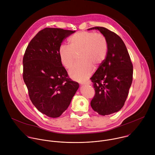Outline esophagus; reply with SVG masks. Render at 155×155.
I'll return each instance as SVG.
<instances>
[{
  "label": "esophagus",
  "instance_id": "obj_1",
  "mask_svg": "<svg viewBox=\"0 0 155 155\" xmlns=\"http://www.w3.org/2000/svg\"><path fill=\"white\" fill-rule=\"evenodd\" d=\"M91 84V83L90 82V81H87V82H86V83H81V84Z\"/></svg>",
  "mask_w": 155,
  "mask_h": 155
}]
</instances>
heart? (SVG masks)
<instances>
[{"mask_svg":"<svg viewBox=\"0 0 155 155\" xmlns=\"http://www.w3.org/2000/svg\"><path fill=\"white\" fill-rule=\"evenodd\" d=\"M70 46L61 45L59 56L65 68L70 69L74 63L76 54L80 53V62L75 64L69 71L73 78L84 81L93 71V66L98 68L105 59L107 54V43L101 33L80 31L69 38Z\"/></svg>","mask_w":155,"mask_h":155,"instance_id":"heart-1","label":"heart"}]
</instances>
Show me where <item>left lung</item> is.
I'll return each mask as SVG.
<instances>
[{
	"label": "left lung",
	"instance_id": "left-lung-1",
	"mask_svg": "<svg viewBox=\"0 0 155 155\" xmlns=\"http://www.w3.org/2000/svg\"><path fill=\"white\" fill-rule=\"evenodd\" d=\"M89 29H98L107 43L105 59L91 78L95 90L91 106L94 111L105 116L118 112L123 107L132 81L133 65L120 36L104 27Z\"/></svg>",
	"mask_w": 155,
	"mask_h": 155
}]
</instances>
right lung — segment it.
<instances>
[{
  "label": "right lung",
  "mask_w": 155,
  "mask_h": 155,
  "mask_svg": "<svg viewBox=\"0 0 155 155\" xmlns=\"http://www.w3.org/2000/svg\"><path fill=\"white\" fill-rule=\"evenodd\" d=\"M75 31L47 28L31 40L25 51L23 77L29 98L43 114L59 117L67 110L79 87L62 65L59 48Z\"/></svg>",
  "instance_id": "obj_1"
}]
</instances>
